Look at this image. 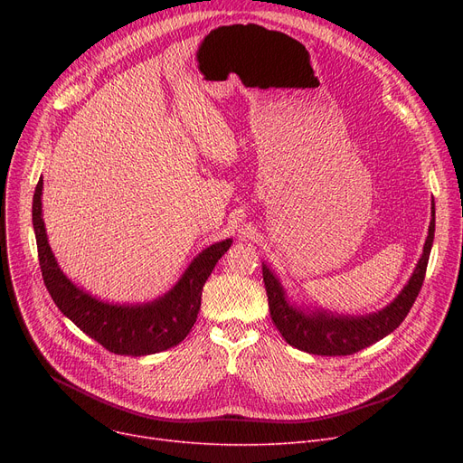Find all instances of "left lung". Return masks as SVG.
<instances>
[{
    "label": "left lung",
    "instance_id": "obj_1",
    "mask_svg": "<svg viewBox=\"0 0 463 463\" xmlns=\"http://www.w3.org/2000/svg\"><path fill=\"white\" fill-rule=\"evenodd\" d=\"M435 232V204H431L430 229L422 255L412 270L407 285L386 307L368 315H337L323 307H304L290 302L281 281L262 262V278L269 295L270 317L288 345L309 354L345 356L373 345L379 339L394 332L407 317L424 283L426 266Z\"/></svg>",
    "mask_w": 463,
    "mask_h": 463
}]
</instances>
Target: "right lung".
I'll list each match as a JSON object with an SVG mask.
<instances>
[{"label": "right lung", "mask_w": 463, "mask_h": 463, "mask_svg": "<svg viewBox=\"0 0 463 463\" xmlns=\"http://www.w3.org/2000/svg\"><path fill=\"white\" fill-rule=\"evenodd\" d=\"M41 197L43 178L35 187L32 206L39 264L48 293L65 317L114 354L146 356L184 342L197 321L203 287L215 262L231 248L232 240L215 241L210 248L203 250L191 260L176 285L152 302H105L86 293L61 272L51 246H48Z\"/></svg>", "instance_id": "1"}]
</instances>
